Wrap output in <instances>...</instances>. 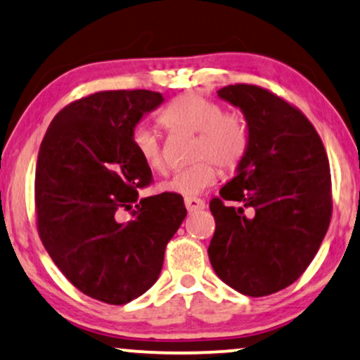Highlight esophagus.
Listing matches in <instances>:
<instances>
[{"label":"esophagus","mask_w":360,"mask_h":360,"mask_svg":"<svg viewBox=\"0 0 360 360\" xmlns=\"http://www.w3.org/2000/svg\"><path fill=\"white\" fill-rule=\"evenodd\" d=\"M184 204H186V209H188L189 212H194V210H202L205 207V202L199 198H186Z\"/></svg>","instance_id":"34e87169"}]
</instances>
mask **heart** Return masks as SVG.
Wrapping results in <instances>:
<instances>
[{
  "instance_id": "heart-1",
  "label": "heart",
  "mask_w": 360,
  "mask_h": 360,
  "mask_svg": "<svg viewBox=\"0 0 360 360\" xmlns=\"http://www.w3.org/2000/svg\"><path fill=\"white\" fill-rule=\"evenodd\" d=\"M161 122L171 131L195 136L193 166L177 171L162 181V193L198 195L212 188L217 181V165L224 171H233L245 160L250 135L240 115L224 113L222 105L199 94H184L172 100L161 115ZM133 146L141 161L151 171L165 172L166 162L155 130L138 127L133 133Z\"/></svg>"
}]
</instances>
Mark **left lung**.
<instances>
[{
	"mask_svg": "<svg viewBox=\"0 0 360 360\" xmlns=\"http://www.w3.org/2000/svg\"><path fill=\"white\" fill-rule=\"evenodd\" d=\"M217 95L240 108L250 146L209 204L215 219L209 260L230 288L266 296L303 275L328 232V155L309 120L275 94L237 84Z\"/></svg>",
	"mask_w": 360,
	"mask_h": 360,
	"instance_id": "1",
	"label": "left lung"
}]
</instances>
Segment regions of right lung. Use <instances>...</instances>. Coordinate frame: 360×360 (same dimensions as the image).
<instances>
[{
	"instance_id": "1",
	"label": "right lung",
	"mask_w": 360,
	"mask_h": 360,
	"mask_svg": "<svg viewBox=\"0 0 360 360\" xmlns=\"http://www.w3.org/2000/svg\"><path fill=\"white\" fill-rule=\"evenodd\" d=\"M162 100L151 90L80 98L56 115L39 148L41 240L77 290L108 304L130 303L156 283L167 242L188 214L179 194L138 199L151 169L138 156L133 133Z\"/></svg>"
}]
</instances>
